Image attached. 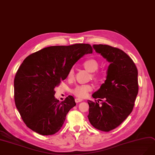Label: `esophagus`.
Wrapping results in <instances>:
<instances>
[{
  "label": "esophagus",
  "instance_id": "esophagus-1",
  "mask_svg": "<svg viewBox=\"0 0 155 155\" xmlns=\"http://www.w3.org/2000/svg\"><path fill=\"white\" fill-rule=\"evenodd\" d=\"M82 101V99H81V98H75V102H76V103L81 102V101Z\"/></svg>",
  "mask_w": 155,
  "mask_h": 155
}]
</instances>
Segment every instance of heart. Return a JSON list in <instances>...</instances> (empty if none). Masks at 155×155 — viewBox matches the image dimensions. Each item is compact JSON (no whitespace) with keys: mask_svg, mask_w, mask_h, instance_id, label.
Listing matches in <instances>:
<instances>
[{"mask_svg":"<svg viewBox=\"0 0 155 155\" xmlns=\"http://www.w3.org/2000/svg\"><path fill=\"white\" fill-rule=\"evenodd\" d=\"M83 67L86 69L89 72H94L92 74V77L95 80H100L103 77V73L100 71H96L98 70L100 64L99 62L95 59L91 58L84 61L82 63ZM74 77V71L73 69L69 71L68 73V78H73ZM93 89V86L91 85H80L73 89V93L74 95L78 97L86 96L89 91Z\"/></svg>","mask_w":155,"mask_h":155,"instance_id":"obj_1","label":"heart"}]
</instances>
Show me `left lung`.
I'll use <instances>...</instances> for the list:
<instances>
[{
  "mask_svg": "<svg viewBox=\"0 0 155 155\" xmlns=\"http://www.w3.org/2000/svg\"><path fill=\"white\" fill-rule=\"evenodd\" d=\"M110 64L105 83L93 94L95 99H104L101 105L89 101L88 119L97 130L109 131L117 128L132 112L139 91L138 70L134 62L124 51L107 45H94ZM99 103V101H98Z\"/></svg>",
  "mask_w": 155,
  "mask_h": 155,
  "instance_id": "1",
  "label": "left lung"
}]
</instances>
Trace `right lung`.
<instances>
[{
  "label": "right lung",
  "mask_w": 155,
  "mask_h": 155,
  "mask_svg": "<svg viewBox=\"0 0 155 155\" xmlns=\"http://www.w3.org/2000/svg\"><path fill=\"white\" fill-rule=\"evenodd\" d=\"M93 53L89 44L52 46L27 57L14 80L15 102L28 128L42 135H54L76 105L72 96L61 102L54 88L68 77L72 66L84 54Z\"/></svg>",
  "instance_id": "1"
}]
</instances>
